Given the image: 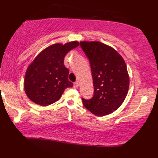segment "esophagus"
Segmentation results:
<instances>
[{
	"label": "esophagus",
	"instance_id": "1",
	"mask_svg": "<svg viewBox=\"0 0 158 158\" xmlns=\"http://www.w3.org/2000/svg\"><path fill=\"white\" fill-rule=\"evenodd\" d=\"M78 86H79V83H78V82H74V84H73V87H74V88L78 87Z\"/></svg>",
	"mask_w": 158,
	"mask_h": 158
}]
</instances>
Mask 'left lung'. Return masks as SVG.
Returning <instances> with one entry per match:
<instances>
[{
	"instance_id": "left-lung-1",
	"label": "left lung",
	"mask_w": 158,
	"mask_h": 158,
	"mask_svg": "<svg viewBox=\"0 0 158 158\" xmlns=\"http://www.w3.org/2000/svg\"><path fill=\"white\" fill-rule=\"evenodd\" d=\"M92 70L93 97L82 98L84 106L98 117L111 114L125 100L129 88L126 62L112 47L99 41H81Z\"/></svg>"
}]
</instances>
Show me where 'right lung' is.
Returning <instances> with one entry per match:
<instances>
[{
  "label": "right lung",
  "instance_id": "right-lung-1",
  "mask_svg": "<svg viewBox=\"0 0 158 158\" xmlns=\"http://www.w3.org/2000/svg\"><path fill=\"white\" fill-rule=\"evenodd\" d=\"M79 44L77 41L52 44L35 57L27 67L24 80V90L30 100L41 106H48L59 100L66 88L73 87L64 60Z\"/></svg>",
  "mask_w": 158,
  "mask_h": 158
}]
</instances>
